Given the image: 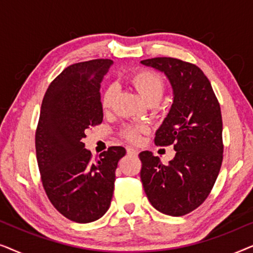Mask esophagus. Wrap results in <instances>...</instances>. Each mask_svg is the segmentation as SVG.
Instances as JSON below:
<instances>
[{
  "mask_svg": "<svg viewBox=\"0 0 253 253\" xmlns=\"http://www.w3.org/2000/svg\"><path fill=\"white\" fill-rule=\"evenodd\" d=\"M126 152H127V154H129V155H137L138 154V151L134 150L133 147H130V146L126 147Z\"/></svg>",
  "mask_w": 253,
  "mask_h": 253,
  "instance_id": "obj_1",
  "label": "esophagus"
}]
</instances>
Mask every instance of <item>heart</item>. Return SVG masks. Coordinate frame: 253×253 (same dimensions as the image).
Segmentation results:
<instances>
[{"mask_svg": "<svg viewBox=\"0 0 253 253\" xmlns=\"http://www.w3.org/2000/svg\"><path fill=\"white\" fill-rule=\"evenodd\" d=\"M129 83L147 102L153 99H160L165 89V82L161 76L146 69L133 72L129 77ZM115 94L116 91L114 86H109L103 91L100 101L103 112H108L112 108ZM146 126H127L123 129L122 136L130 141H138L140 134L146 132Z\"/></svg>", "mask_w": 253, "mask_h": 253, "instance_id": "b5f03b06", "label": "heart"}]
</instances>
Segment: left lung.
Listing matches in <instances>:
<instances>
[{
	"label": "left lung",
	"instance_id": "1",
	"mask_svg": "<svg viewBox=\"0 0 253 253\" xmlns=\"http://www.w3.org/2000/svg\"><path fill=\"white\" fill-rule=\"evenodd\" d=\"M167 76L174 101L155 133L158 146L174 145L175 158L164 165L150 151L139 154L140 178L159 212L185 215L205 202L223 159L222 116L212 85L196 64L172 57L141 61Z\"/></svg>",
	"mask_w": 253,
	"mask_h": 253
}]
</instances>
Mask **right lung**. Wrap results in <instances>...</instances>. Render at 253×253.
Instances as JSON below:
<instances>
[{
    "mask_svg": "<svg viewBox=\"0 0 253 253\" xmlns=\"http://www.w3.org/2000/svg\"><path fill=\"white\" fill-rule=\"evenodd\" d=\"M112 60L65 68L48 86L36 131L41 182L53 206L67 219L87 223L101 217L113 198L115 170L126 148L112 146L92 160L83 138L102 122L100 84Z\"/></svg>",
    "mask_w": 253,
    "mask_h": 253,
    "instance_id": "1",
    "label": "right lung"
}]
</instances>
